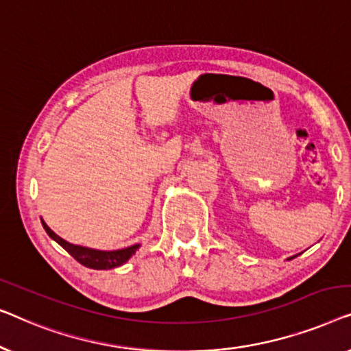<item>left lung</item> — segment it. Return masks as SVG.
I'll return each mask as SVG.
<instances>
[{
	"label": "left lung",
	"instance_id": "8db88e82",
	"mask_svg": "<svg viewBox=\"0 0 351 351\" xmlns=\"http://www.w3.org/2000/svg\"><path fill=\"white\" fill-rule=\"evenodd\" d=\"M299 254H300V253H299ZM294 258H298V254H295V256H291V258H288L286 261H291V259H294Z\"/></svg>",
	"mask_w": 351,
	"mask_h": 351
}]
</instances>
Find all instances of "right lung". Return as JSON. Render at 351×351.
<instances>
[{"instance_id":"obj_1","label":"right lung","mask_w":351,"mask_h":351,"mask_svg":"<svg viewBox=\"0 0 351 351\" xmlns=\"http://www.w3.org/2000/svg\"><path fill=\"white\" fill-rule=\"evenodd\" d=\"M44 230L47 232V235L51 237L53 241H57L58 245L62 246L63 250L68 251L73 258H75L79 264H82L84 267L93 269V270H110L114 267H119V265L125 264L128 259L132 258L133 254L136 253L138 248H140V243L127 246V248L122 250H112V251H103V250H95V248H87V246L81 245H73L70 241L63 240L62 237H58L56 232H53L51 227H49L44 221L41 219Z\"/></svg>"}]
</instances>
